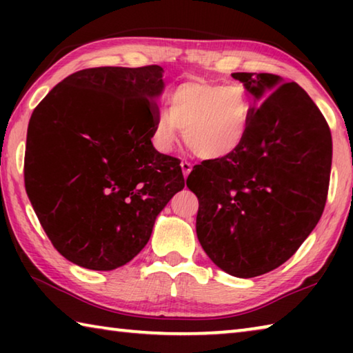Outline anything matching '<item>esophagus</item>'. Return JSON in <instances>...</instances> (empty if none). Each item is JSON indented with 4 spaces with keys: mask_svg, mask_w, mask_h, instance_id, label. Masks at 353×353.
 <instances>
[{
    "mask_svg": "<svg viewBox=\"0 0 353 353\" xmlns=\"http://www.w3.org/2000/svg\"><path fill=\"white\" fill-rule=\"evenodd\" d=\"M181 166H182L183 177L187 179V177H188V174L191 172V170H193V166H191V163H190V162H182V163H181Z\"/></svg>",
    "mask_w": 353,
    "mask_h": 353,
    "instance_id": "obj_1",
    "label": "esophagus"
}]
</instances>
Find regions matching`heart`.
Here are the masks:
<instances>
[{
	"mask_svg": "<svg viewBox=\"0 0 353 353\" xmlns=\"http://www.w3.org/2000/svg\"><path fill=\"white\" fill-rule=\"evenodd\" d=\"M252 110V99L238 83L187 81L170 93L168 110L155 119L154 145L162 152L171 151L182 129L185 145L198 157H230L248 140Z\"/></svg>",
	"mask_w": 353,
	"mask_h": 353,
	"instance_id": "heart-1",
	"label": "heart"
}]
</instances>
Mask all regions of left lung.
<instances>
[{
	"instance_id": "obj_1",
	"label": "left lung",
	"mask_w": 353,
	"mask_h": 353,
	"mask_svg": "<svg viewBox=\"0 0 353 353\" xmlns=\"http://www.w3.org/2000/svg\"><path fill=\"white\" fill-rule=\"evenodd\" d=\"M255 98L246 143L230 157L196 165V234L214 265L234 277L261 276L291 259L324 212L332 135L296 82L234 73Z\"/></svg>"
}]
</instances>
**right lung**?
<instances>
[{
    "label": "right lung",
    "instance_id": "add662e5",
    "mask_svg": "<svg viewBox=\"0 0 353 353\" xmlns=\"http://www.w3.org/2000/svg\"><path fill=\"white\" fill-rule=\"evenodd\" d=\"M162 77L159 65L81 70L29 119L26 193L52 246L77 266L126 265L185 187L181 162L151 141Z\"/></svg>",
    "mask_w": 353,
    "mask_h": 353
}]
</instances>
